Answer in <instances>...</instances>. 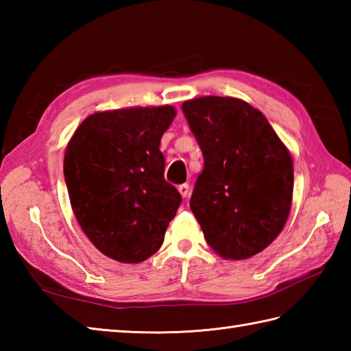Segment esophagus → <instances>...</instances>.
<instances>
[{"label": "esophagus", "mask_w": 351, "mask_h": 351, "mask_svg": "<svg viewBox=\"0 0 351 351\" xmlns=\"http://www.w3.org/2000/svg\"><path fill=\"white\" fill-rule=\"evenodd\" d=\"M178 191L181 193L182 197H189V195H190V185L189 184H181L180 187H178Z\"/></svg>", "instance_id": "esophagus-1"}]
</instances>
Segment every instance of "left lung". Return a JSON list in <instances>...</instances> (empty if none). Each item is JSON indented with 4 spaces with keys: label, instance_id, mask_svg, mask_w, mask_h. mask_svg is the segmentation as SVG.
I'll use <instances>...</instances> for the list:
<instances>
[{
    "label": "left lung",
    "instance_id": "8db88e82",
    "mask_svg": "<svg viewBox=\"0 0 351 351\" xmlns=\"http://www.w3.org/2000/svg\"><path fill=\"white\" fill-rule=\"evenodd\" d=\"M204 154L190 208L206 243L225 259H247L285 226L294 167L288 147L259 110L228 96L182 104Z\"/></svg>",
    "mask_w": 351,
    "mask_h": 351
}]
</instances>
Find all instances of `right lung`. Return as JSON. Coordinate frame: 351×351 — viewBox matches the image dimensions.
Here are the masks:
<instances>
[{
  "label": "right lung",
  "mask_w": 351,
  "mask_h": 351,
  "mask_svg": "<svg viewBox=\"0 0 351 351\" xmlns=\"http://www.w3.org/2000/svg\"><path fill=\"white\" fill-rule=\"evenodd\" d=\"M171 106L96 111L73 132L64 180L77 221L104 255L138 264L158 252L181 195L164 180Z\"/></svg>",
  "instance_id": "obj_1"
}]
</instances>
